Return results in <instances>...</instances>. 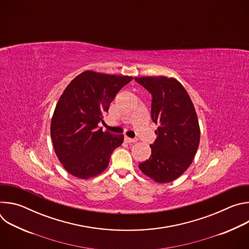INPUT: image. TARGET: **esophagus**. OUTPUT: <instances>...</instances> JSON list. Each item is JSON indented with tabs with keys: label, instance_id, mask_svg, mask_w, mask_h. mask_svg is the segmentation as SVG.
I'll list each match as a JSON object with an SVG mask.
<instances>
[{
	"label": "esophagus",
	"instance_id": "1",
	"mask_svg": "<svg viewBox=\"0 0 249 249\" xmlns=\"http://www.w3.org/2000/svg\"><path fill=\"white\" fill-rule=\"evenodd\" d=\"M124 140H125V142H127V143H130V144L136 143V142H137V140H136V139L129 138V137H127V136H125V137H124Z\"/></svg>",
	"mask_w": 249,
	"mask_h": 249
}]
</instances>
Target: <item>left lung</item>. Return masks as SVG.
<instances>
[{"mask_svg": "<svg viewBox=\"0 0 249 249\" xmlns=\"http://www.w3.org/2000/svg\"><path fill=\"white\" fill-rule=\"evenodd\" d=\"M135 81L152 94V120L159 125L149 160L141 171L159 183L175 180L189 167L200 143L194 105L183 86L174 78L142 77Z\"/></svg>", "mask_w": 249, "mask_h": 249, "instance_id": "left-lung-1", "label": "left lung"}]
</instances>
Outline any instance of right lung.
I'll list each match as a JSON object with an SVG mask.
<instances>
[{"instance_id": "add662e5", "label": "right lung", "mask_w": 249, "mask_h": 249, "mask_svg": "<svg viewBox=\"0 0 249 249\" xmlns=\"http://www.w3.org/2000/svg\"><path fill=\"white\" fill-rule=\"evenodd\" d=\"M133 80L129 76L86 71L77 76L60 96L51 120V138L64 168L78 178L88 179L108 166L123 135L103 131V115L117 92Z\"/></svg>"}]
</instances>
